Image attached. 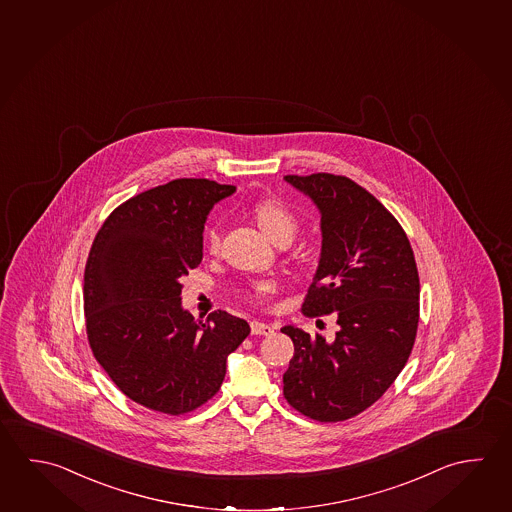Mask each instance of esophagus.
Returning a JSON list of instances; mask_svg holds the SVG:
<instances>
[{
	"label": "esophagus",
	"mask_w": 512,
	"mask_h": 512,
	"mask_svg": "<svg viewBox=\"0 0 512 512\" xmlns=\"http://www.w3.org/2000/svg\"><path fill=\"white\" fill-rule=\"evenodd\" d=\"M252 334H262V336H269L273 334V327L269 323L252 322Z\"/></svg>",
	"instance_id": "esophagus-1"
}]
</instances>
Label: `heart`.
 I'll use <instances>...</instances> for the list:
<instances>
[{
	"label": "heart",
	"instance_id": "obj_1",
	"mask_svg": "<svg viewBox=\"0 0 512 512\" xmlns=\"http://www.w3.org/2000/svg\"><path fill=\"white\" fill-rule=\"evenodd\" d=\"M253 216L257 219L260 228L264 234L268 235L273 243L280 239H293L296 232V217L291 214V210L278 199H262L253 207ZM205 243L210 252H217L221 246V232L216 226L208 228L205 235ZM255 295H268L273 291V284L268 280H260L253 286Z\"/></svg>",
	"mask_w": 512,
	"mask_h": 512
}]
</instances>
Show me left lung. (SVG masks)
<instances>
[{
    "instance_id": "left-lung-1",
    "label": "left lung",
    "mask_w": 512,
    "mask_h": 512,
    "mask_svg": "<svg viewBox=\"0 0 512 512\" xmlns=\"http://www.w3.org/2000/svg\"><path fill=\"white\" fill-rule=\"evenodd\" d=\"M320 212L322 252L302 311L336 313L332 341L282 327L295 354L284 397L314 421H345L367 410L410 358L419 323V273L395 217L358 183L334 174L286 176Z\"/></svg>"
}]
</instances>
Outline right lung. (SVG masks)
Returning a JSON list of instances; mask_svg holds the SVG:
<instances>
[{
    "label": "right lung",
    "instance_id": "1",
    "mask_svg": "<svg viewBox=\"0 0 512 512\" xmlns=\"http://www.w3.org/2000/svg\"><path fill=\"white\" fill-rule=\"evenodd\" d=\"M234 185L174 180L145 190L104 221L84 271L88 340L113 383L154 412H192L217 394L226 359L250 325L226 311L196 320L181 277L203 260L208 214Z\"/></svg>",
    "mask_w": 512,
    "mask_h": 512
}]
</instances>
